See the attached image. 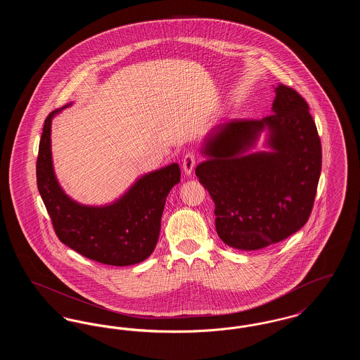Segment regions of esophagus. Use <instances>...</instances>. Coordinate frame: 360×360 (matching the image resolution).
Returning <instances> with one entry per match:
<instances>
[{"instance_id": "obj_1", "label": "esophagus", "mask_w": 360, "mask_h": 360, "mask_svg": "<svg viewBox=\"0 0 360 360\" xmlns=\"http://www.w3.org/2000/svg\"><path fill=\"white\" fill-rule=\"evenodd\" d=\"M195 163H197V156L194 153H188V154L184 156L182 159V169L186 175H190L194 167H195Z\"/></svg>"}]
</instances>
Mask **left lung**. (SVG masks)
<instances>
[{
  "instance_id": "obj_1",
  "label": "left lung",
  "mask_w": 360,
  "mask_h": 360,
  "mask_svg": "<svg viewBox=\"0 0 360 360\" xmlns=\"http://www.w3.org/2000/svg\"><path fill=\"white\" fill-rule=\"evenodd\" d=\"M274 115L219 125L195 175L214 201L216 229L225 244L252 251L300 231L311 213L321 172V141L309 106L290 86L275 89ZM269 129L273 153L247 155Z\"/></svg>"
}]
</instances>
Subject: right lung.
<instances>
[{
  "instance_id": "add662e5",
  "label": "right lung",
  "mask_w": 360,
  "mask_h": 360,
  "mask_svg": "<svg viewBox=\"0 0 360 360\" xmlns=\"http://www.w3.org/2000/svg\"><path fill=\"white\" fill-rule=\"evenodd\" d=\"M62 109L51 112L44 121L36 162L37 188L58 239L82 257L103 264L143 262L158 243L166 198L181 181L179 166L172 163L146 174L110 205H81L65 194L52 169L51 121Z\"/></svg>"
}]
</instances>
